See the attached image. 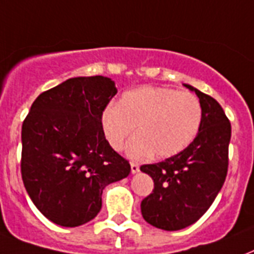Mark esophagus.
<instances>
[{"label": "esophagus", "instance_id": "obj_1", "mask_svg": "<svg viewBox=\"0 0 254 254\" xmlns=\"http://www.w3.org/2000/svg\"><path fill=\"white\" fill-rule=\"evenodd\" d=\"M131 172H132V174L139 172V164H136V163H131Z\"/></svg>", "mask_w": 254, "mask_h": 254}]
</instances>
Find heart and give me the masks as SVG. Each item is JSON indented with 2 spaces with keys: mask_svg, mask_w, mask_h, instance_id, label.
Wrapping results in <instances>:
<instances>
[{
  "mask_svg": "<svg viewBox=\"0 0 254 254\" xmlns=\"http://www.w3.org/2000/svg\"><path fill=\"white\" fill-rule=\"evenodd\" d=\"M102 128L110 145L139 159L154 152L156 158H170L192 143L201 125V105L193 94L167 87H139L125 92L118 106L102 114Z\"/></svg>",
  "mask_w": 254,
  "mask_h": 254,
  "instance_id": "b5f03b06",
  "label": "heart"
}]
</instances>
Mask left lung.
I'll return each instance as SVG.
<instances>
[{
    "instance_id": "left-lung-1",
    "label": "left lung",
    "mask_w": 254,
    "mask_h": 254,
    "mask_svg": "<svg viewBox=\"0 0 254 254\" xmlns=\"http://www.w3.org/2000/svg\"><path fill=\"white\" fill-rule=\"evenodd\" d=\"M196 92L201 105V125L186 149L164 162L144 164L141 172L154 180L152 193L140 204L143 219L164 231H179L201 217L221 190L228 172L231 123L219 102Z\"/></svg>"
}]
</instances>
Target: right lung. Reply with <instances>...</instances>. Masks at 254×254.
Instances as JSON below:
<instances>
[{"mask_svg": "<svg viewBox=\"0 0 254 254\" xmlns=\"http://www.w3.org/2000/svg\"><path fill=\"white\" fill-rule=\"evenodd\" d=\"M117 92L107 76L70 78L42 92L23 121V186L57 225L74 228L94 219L106 186L131 171L106 140L100 122Z\"/></svg>", "mask_w": 254, "mask_h": 254, "instance_id": "obj_1", "label": "right lung"}]
</instances>
